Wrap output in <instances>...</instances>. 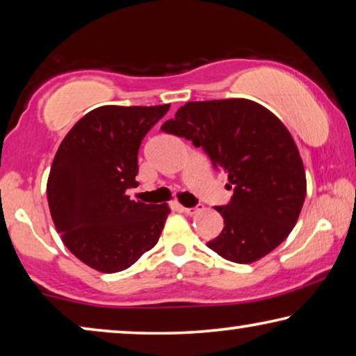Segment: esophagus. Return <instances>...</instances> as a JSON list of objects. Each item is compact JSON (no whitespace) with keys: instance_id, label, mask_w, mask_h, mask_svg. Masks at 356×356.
Masks as SVG:
<instances>
[{"instance_id":"1","label":"esophagus","mask_w":356,"mask_h":356,"mask_svg":"<svg viewBox=\"0 0 356 356\" xmlns=\"http://www.w3.org/2000/svg\"><path fill=\"white\" fill-rule=\"evenodd\" d=\"M200 211V206H195V207H182V212L187 213V216H195L196 212Z\"/></svg>"}]
</instances>
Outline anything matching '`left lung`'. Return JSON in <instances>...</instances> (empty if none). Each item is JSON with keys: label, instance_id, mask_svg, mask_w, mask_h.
I'll return each instance as SVG.
<instances>
[{"label": "left lung", "instance_id": "8db88e82", "mask_svg": "<svg viewBox=\"0 0 356 356\" xmlns=\"http://www.w3.org/2000/svg\"><path fill=\"white\" fill-rule=\"evenodd\" d=\"M161 129L185 138L228 176L225 227L207 247L233 263L257 261L284 242L306 198V174L289 129L249 99L187 103Z\"/></svg>", "mask_w": 356, "mask_h": 356}]
</instances>
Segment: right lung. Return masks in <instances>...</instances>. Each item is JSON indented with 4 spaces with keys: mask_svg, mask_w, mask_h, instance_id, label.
<instances>
[{
    "mask_svg": "<svg viewBox=\"0 0 356 356\" xmlns=\"http://www.w3.org/2000/svg\"><path fill=\"white\" fill-rule=\"evenodd\" d=\"M163 106H103L61 140L50 168L47 200L56 231L72 255L101 273L131 266L160 239L169 207L131 201L138 152Z\"/></svg>",
    "mask_w": 356,
    "mask_h": 356,
    "instance_id": "obj_1",
    "label": "right lung"
}]
</instances>
